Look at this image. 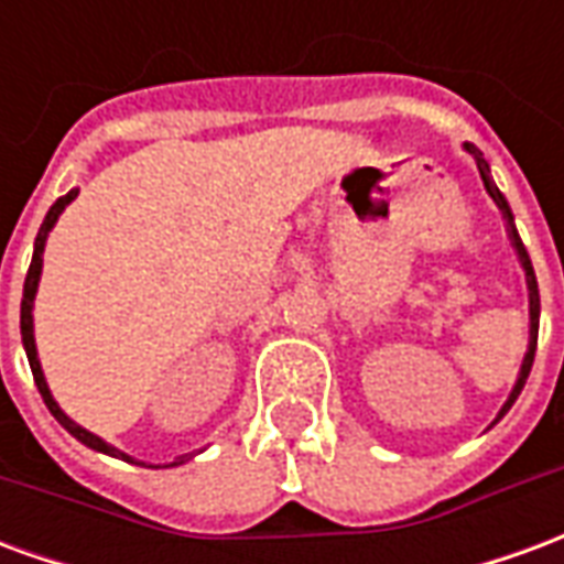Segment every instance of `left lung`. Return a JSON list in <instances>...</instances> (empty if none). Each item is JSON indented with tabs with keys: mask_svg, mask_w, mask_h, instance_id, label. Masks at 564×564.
I'll list each match as a JSON object with an SVG mask.
<instances>
[{
	"mask_svg": "<svg viewBox=\"0 0 564 564\" xmlns=\"http://www.w3.org/2000/svg\"><path fill=\"white\" fill-rule=\"evenodd\" d=\"M465 148L471 150L474 160H477V169H480V177H484V186L486 193L492 196V202H496L498 208H501V214L508 217V232H510V241H513V247H517V253H520V262L522 269H525V283H529V317H532V332H529V354H525V359H522V368H520V380H517V387H513V392H510V399L505 402V408H501V414H498V420L508 414L510 404L517 402V395L522 392V383H525V378H529V371H532V362H534V347H538V317H541V295H538V281H534V269H532V259H529V253H525V247H522L520 235H517V226H513V214H510L508 208V198L501 196V189H498L492 181H489V162L484 160V153L477 148H471V144H465Z\"/></svg>",
	"mask_w": 564,
	"mask_h": 564,
	"instance_id": "left-lung-1",
	"label": "left lung"
}]
</instances>
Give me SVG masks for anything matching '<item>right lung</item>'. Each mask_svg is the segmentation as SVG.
<instances>
[{
	"instance_id": "right-lung-1",
	"label": "right lung",
	"mask_w": 564,
	"mask_h": 564,
	"mask_svg": "<svg viewBox=\"0 0 564 564\" xmlns=\"http://www.w3.org/2000/svg\"><path fill=\"white\" fill-rule=\"evenodd\" d=\"M78 196V189H72V193H66V196H59L51 205V210H47V217H44L42 229H39V235H35V250H32V262H30V271H26V281H23V302H20V335H23V347H26V356H30V368H32V378H35V387H39V392H42L44 404H47V411L59 420V425L66 429V432H72V435L78 437L80 444H87V447L99 449V453H108V456H117V459H127L132 462L127 456V453H120L117 447H111V444H105L102 437H96L93 432H87V429H80L78 423H72L63 411H59V404L54 402V395H51V390H47V383H44V375H42V366H39V354H35V335H32V299H35V290H39V278H42V253H44V241H47V232L54 229L56 217L63 214V208H66L72 198ZM186 456H177V462H172V465H181Z\"/></svg>"
}]
</instances>
